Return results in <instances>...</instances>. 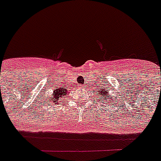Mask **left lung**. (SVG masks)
Listing matches in <instances>:
<instances>
[{
    "instance_id": "1",
    "label": "left lung",
    "mask_w": 161,
    "mask_h": 161,
    "mask_svg": "<svg viewBox=\"0 0 161 161\" xmlns=\"http://www.w3.org/2000/svg\"><path fill=\"white\" fill-rule=\"evenodd\" d=\"M108 88H103L102 89H99V91L98 92V99H99V102H102L103 100H106L107 98H108V101H106L105 102L108 105V103H112L113 97L112 96L109 97L110 94H108Z\"/></svg>"
}]
</instances>
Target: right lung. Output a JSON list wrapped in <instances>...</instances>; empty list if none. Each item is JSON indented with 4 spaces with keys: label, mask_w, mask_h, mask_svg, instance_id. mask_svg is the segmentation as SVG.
<instances>
[{
    "label": "right lung",
    "mask_w": 161,
    "mask_h": 161,
    "mask_svg": "<svg viewBox=\"0 0 161 161\" xmlns=\"http://www.w3.org/2000/svg\"><path fill=\"white\" fill-rule=\"evenodd\" d=\"M68 95V91L65 88L63 87H56L53 89V93H52L50 97L47 98V103H49V104H53L59 102L62 98H65V96Z\"/></svg>",
    "instance_id": "obj_1"
}]
</instances>
